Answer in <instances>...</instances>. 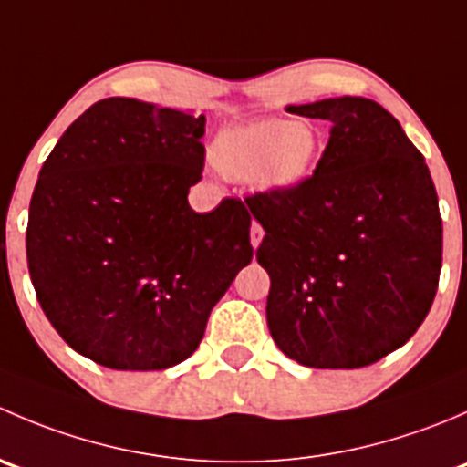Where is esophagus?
I'll return each instance as SVG.
<instances>
[{
    "mask_svg": "<svg viewBox=\"0 0 467 467\" xmlns=\"http://www.w3.org/2000/svg\"><path fill=\"white\" fill-rule=\"evenodd\" d=\"M262 237H264L262 225L257 223V221H253V225H251V244H253V248L260 246V244H262Z\"/></svg>",
    "mask_w": 467,
    "mask_h": 467,
    "instance_id": "1",
    "label": "esophagus"
}]
</instances>
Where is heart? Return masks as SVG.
<instances>
[{
  "label": "heart",
  "mask_w": 467,
  "mask_h": 467,
  "mask_svg": "<svg viewBox=\"0 0 467 467\" xmlns=\"http://www.w3.org/2000/svg\"><path fill=\"white\" fill-rule=\"evenodd\" d=\"M321 133L309 121L282 117L242 121L219 130L210 144L216 171L234 182H253L266 194H289L314 173Z\"/></svg>",
  "instance_id": "heart-1"
}]
</instances>
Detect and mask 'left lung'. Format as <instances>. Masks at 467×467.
Instances as JSON below:
<instances>
[{
	"mask_svg": "<svg viewBox=\"0 0 467 467\" xmlns=\"http://www.w3.org/2000/svg\"><path fill=\"white\" fill-rule=\"evenodd\" d=\"M332 121L312 176L289 194L248 196L271 277L266 323L289 359L361 368L409 341L430 314L442 221L425 158L373 99L286 106Z\"/></svg>",
	"mask_w": 467,
	"mask_h": 467,
	"instance_id": "left-lung-1",
	"label": "left lung"
}]
</instances>
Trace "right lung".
<instances>
[{"instance_id":"1","label":"right lung","mask_w":467,"mask_h":467,"mask_svg":"<svg viewBox=\"0 0 467 467\" xmlns=\"http://www.w3.org/2000/svg\"><path fill=\"white\" fill-rule=\"evenodd\" d=\"M205 117L101 99L40 169L26 260L42 312L106 368L164 370L194 355L212 307L253 260L237 199L199 214Z\"/></svg>"}]
</instances>
